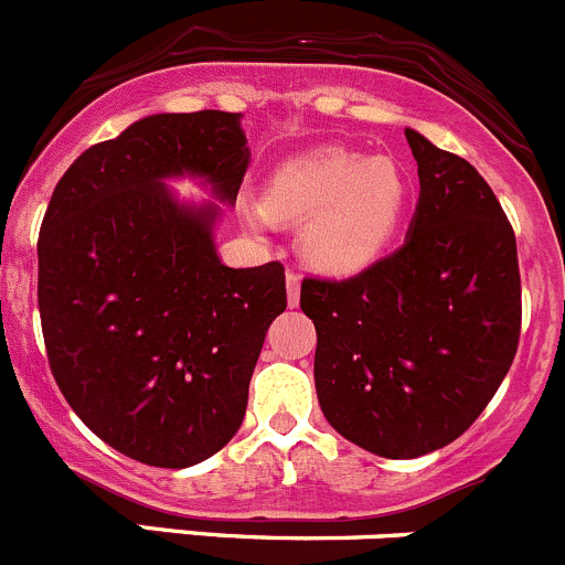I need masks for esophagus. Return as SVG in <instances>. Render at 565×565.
Returning a JSON list of instances; mask_svg holds the SVG:
<instances>
[{
  "mask_svg": "<svg viewBox=\"0 0 565 565\" xmlns=\"http://www.w3.org/2000/svg\"><path fill=\"white\" fill-rule=\"evenodd\" d=\"M285 285H288V305L296 307L299 305V294H301V275L296 269L285 271Z\"/></svg>",
  "mask_w": 565,
  "mask_h": 565,
  "instance_id": "1",
  "label": "esophagus"
}]
</instances>
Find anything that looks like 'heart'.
<instances>
[{"label": "heart", "instance_id": "obj_1", "mask_svg": "<svg viewBox=\"0 0 565 565\" xmlns=\"http://www.w3.org/2000/svg\"><path fill=\"white\" fill-rule=\"evenodd\" d=\"M409 172L390 156L367 159L360 150L327 145L282 161L266 194V207L249 222H301V249L327 271H360L384 253L409 205Z\"/></svg>", "mask_w": 565, "mask_h": 565}]
</instances>
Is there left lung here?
<instances>
[{"label": "left lung", "instance_id": "obj_1", "mask_svg": "<svg viewBox=\"0 0 565 565\" xmlns=\"http://www.w3.org/2000/svg\"><path fill=\"white\" fill-rule=\"evenodd\" d=\"M420 200L406 242L345 280L307 277L316 393L349 443L417 459L459 439L505 379L522 329L516 236L470 161L406 128Z\"/></svg>", "mask_w": 565, "mask_h": 565}]
</instances>
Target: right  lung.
<instances>
[{"mask_svg":"<svg viewBox=\"0 0 565 565\" xmlns=\"http://www.w3.org/2000/svg\"><path fill=\"white\" fill-rule=\"evenodd\" d=\"M238 120L142 117L87 148L43 216L38 307L54 382L95 437L150 467L183 470L231 443L288 305L280 260L222 266L214 205H178L161 183L192 172L236 203L249 167Z\"/></svg>","mask_w":565,"mask_h":565,"instance_id":"obj_1","label":"right lung"}]
</instances>
